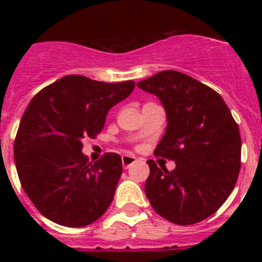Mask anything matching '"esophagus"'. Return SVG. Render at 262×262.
Instances as JSON below:
<instances>
[{"mask_svg": "<svg viewBox=\"0 0 262 262\" xmlns=\"http://www.w3.org/2000/svg\"><path fill=\"white\" fill-rule=\"evenodd\" d=\"M135 161L136 157L133 156V155H123V156H122V164H123L124 169H128Z\"/></svg>", "mask_w": 262, "mask_h": 262, "instance_id": "esophagus-1", "label": "esophagus"}]
</instances>
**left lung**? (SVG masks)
Instances as JSON below:
<instances>
[{
	"instance_id": "8db88e82",
	"label": "left lung",
	"mask_w": 262,
	"mask_h": 262,
	"mask_svg": "<svg viewBox=\"0 0 262 262\" xmlns=\"http://www.w3.org/2000/svg\"><path fill=\"white\" fill-rule=\"evenodd\" d=\"M138 86L159 97L166 111L165 135L155 156L176 163L168 170L148 160L145 195L172 223L205 221L226 202L239 177V126L221 94L181 72H159Z\"/></svg>"
}]
</instances>
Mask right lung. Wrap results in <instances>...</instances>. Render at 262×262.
I'll return each mask as SVG.
<instances>
[{
    "instance_id": "obj_1",
    "label": "right lung",
    "mask_w": 262,
    "mask_h": 262,
    "mask_svg": "<svg viewBox=\"0 0 262 262\" xmlns=\"http://www.w3.org/2000/svg\"><path fill=\"white\" fill-rule=\"evenodd\" d=\"M135 82L108 84L69 75L41 89L26 107L14 140L23 190L43 216L66 227H85L105 214L122 174V159L107 152L94 164L81 154L113 106Z\"/></svg>"
}]
</instances>
